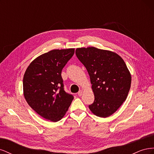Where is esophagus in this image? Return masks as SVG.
Wrapping results in <instances>:
<instances>
[{
	"instance_id": "34e87169",
	"label": "esophagus",
	"mask_w": 154,
	"mask_h": 154,
	"mask_svg": "<svg viewBox=\"0 0 154 154\" xmlns=\"http://www.w3.org/2000/svg\"><path fill=\"white\" fill-rule=\"evenodd\" d=\"M82 94H83V91H82V90H80V91H79V92H78V95L79 96H81L82 95Z\"/></svg>"
}]
</instances>
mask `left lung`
Returning a JSON list of instances; mask_svg holds the SVG:
<instances>
[{"mask_svg": "<svg viewBox=\"0 0 154 154\" xmlns=\"http://www.w3.org/2000/svg\"><path fill=\"white\" fill-rule=\"evenodd\" d=\"M76 55L89 74L94 94L88 105L101 118L114 114L127 99L131 75L124 60L114 52L91 47L78 48Z\"/></svg>", "mask_w": 154, "mask_h": 154, "instance_id": "8db88e82", "label": "left lung"}]
</instances>
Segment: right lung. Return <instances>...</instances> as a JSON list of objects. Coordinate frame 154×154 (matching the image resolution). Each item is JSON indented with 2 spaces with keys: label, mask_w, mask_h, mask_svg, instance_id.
Listing matches in <instances>:
<instances>
[{
  "label": "right lung",
  "mask_w": 154,
  "mask_h": 154,
  "mask_svg": "<svg viewBox=\"0 0 154 154\" xmlns=\"http://www.w3.org/2000/svg\"><path fill=\"white\" fill-rule=\"evenodd\" d=\"M74 53V49L51 51L35 59L24 74L26 101L37 114L51 122L61 119L74 99L65 91L61 74Z\"/></svg>",
  "instance_id": "1"
}]
</instances>
